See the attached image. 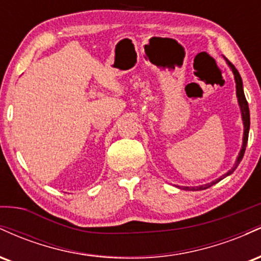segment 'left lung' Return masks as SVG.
I'll return each instance as SVG.
<instances>
[{"label":"left lung","instance_id":"left-lung-1","mask_svg":"<svg viewBox=\"0 0 261 261\" xmlns=\"http://www.w3.org/2000/svg\"><path fill=\"white\" fill-rule=\"evenodd\" d=\"M227 61V60H226ZM227 65L229 66V68L232 70L233 74H234V81H236V92H237V99H238V104L239 108H241V114H242V120H243V125H244V133H243V143H242V148L239 151L238 157H237V161L234 163V166L230 168L226 174H223L222 176L216 179V180H212L211 182H207V184H203V185H199V187H179L180 189H185V190H193V191H197V190H205L212 185H215L216 182L221 181L223 178L228 176L234 172L237 167L239 166L241 163L242 158H243L244 152H245V147H247V143H248V135H249V127H250V115H249V107H248V101L245 99V95H244V91H243V82H242V77L239 74L237 68L230 64L229 61H227Z\"/></svg>","mask_w":261,"mask_h":261}]
</instances>
